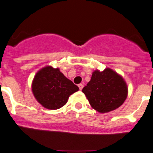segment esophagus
I'll return each instance as SVG.
<instances>
[{
    "mask_svg": "<svg viewBox=\"0 0 153 153\" xmlns=\"http://www.w3.org/2000/svg\"><path fill=\"white\" fill-rule=\"evenodd\" d=\"M79 89H80V90H82V88H83V85L82 84H79Z\"/></svg>",
    "mask_w": 153,
    "mask_h": 153,
    "instance_id": "34e87169",
    "label": "esophagus"
}]
</instances>
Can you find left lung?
Listing matches in <instances>:
<instances>
[{
    "mask_svg": "<svg viewBox=\"0 0 153 153\" xmlns=\"http://www.w3.org/2000/svg\"><path fill=\"white\" fill-rule=\"evenodd\" d=\"M82 92L92 108L104 114L116 110L124 103L128 94L126 82L120 74L106 68L102 71L95 70L91 80Z\"/></svg>",
    "mask_w": 153,
    "mask_h": 153,
    "instance_id": "1",
    "label": "left lung"
}]
</instances>
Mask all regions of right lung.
I'll return each instance as SVG.
<instances>
[{
    "instance_id": "add662e5",
    "label": "right lung",
    "mask_w": 153,
    "mask_h": 153,
    "mask_svg": "<svg viewBox=\"0 0 153 153\" xmlns=\"http://www.w3.org/2000/svg\"><path fill=\"white\" fill-rule=\"evenodd\" d=\"M79 89L58 68L49 65L37 71L32 82V92L37 102L49 110L65 106L69 96Z\"/></svg>"
}]
</instances>
